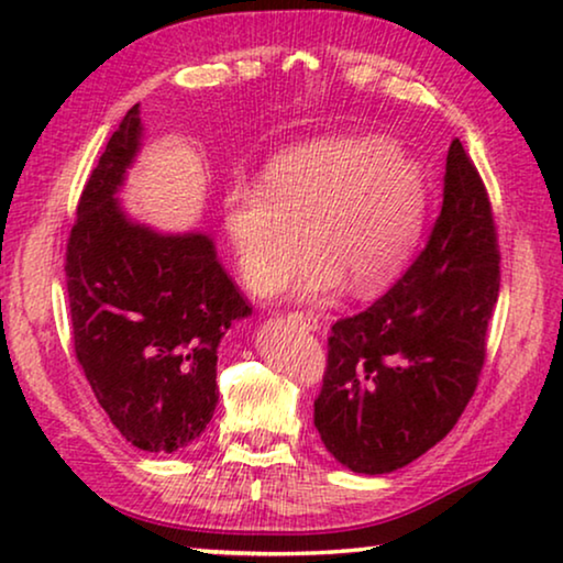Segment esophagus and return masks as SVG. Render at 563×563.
Returning a JSON list of instances; mask_svg holds the SVG:
<instances>
[{
    "mask_svg": "<svg viewBox=\"0 0 563 563\" xmlns=\"http://www.w3.org/2000/svg\"><path fill=\"white\" fill-rule=\"evenodd\" d=\"M291 320L299 322V325L307 330H318L320 328V318L314 312H291Z\"/></svg>",
    "mask_w": 563,
    "mask_h": 563,
    "instance_id": "34e87169",
    "label": "esophagus"
}]
</instances>
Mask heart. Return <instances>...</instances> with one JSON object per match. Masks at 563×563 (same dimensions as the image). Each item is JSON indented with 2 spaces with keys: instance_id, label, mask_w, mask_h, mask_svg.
<instances>
[{
  "instance_id": "heart-1",
  "label": "heart",
  "mask_w": 563,
  "mask_h": 563,
  "mask_svg": "<svg viewBox=\"0 0 563 563\" xmlns=\"http://www.w3.org/2000/svg\"><path fill=\"white\" fill-rule=\"evenodd\" d=\"M428 210L418 161L387 135L341 130L295 145L264 184L235 181L222 195V225L251 284L282 274L307 238L314 249L291 274L302 297L374 295L410 261Z\"/></svg>"
}]
</instances>
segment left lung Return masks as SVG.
Listing matches in <instances>:
<instances>
[{"label": "left lung", "mask_w": 563, "mask_h": 563, "mask_svg": "<svg viewBox=\"0 0 563 563\" xmlns=\"http://www.w3.org/2000/svg\"><path fill=\"white\" fill-rule=\"evenodd\" d=\"M497 295L487 191L453 141L426 251L387 295L338 320L328 338L314 428L338 464L389 474L449 435L476 389Z\"/></svg>", "instance_id": "1"}]
</instances>
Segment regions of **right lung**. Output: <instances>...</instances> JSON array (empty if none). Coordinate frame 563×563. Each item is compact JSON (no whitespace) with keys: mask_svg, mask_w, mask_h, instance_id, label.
<instances>
[{"mask_svg":"<svg viewBox=\"0 0 563 563\" xmlns=\"http://www.w3.org/2000/svg\"><path fill=\"white\" fill-rule=\"evenodd\" d=\"M143 145L130 107L87 187L66 251L76 358L122 438L141 451L187 449L218 405V345L251 314L202 230L161 233L118 197Z\"/></svg>","mask_w":563,"mask_h":563,"instance_id":"1","label":"right lung"}]
</instances>
